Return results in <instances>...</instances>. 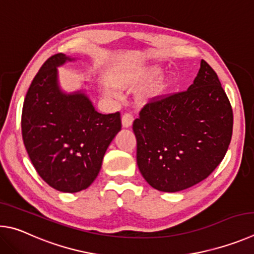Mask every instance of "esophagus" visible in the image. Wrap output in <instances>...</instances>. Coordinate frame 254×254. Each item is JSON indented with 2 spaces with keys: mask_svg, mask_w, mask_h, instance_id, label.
I'll return each mask as SVG.
<instances>
[{
  "mask_svg": "<svg viewBox=\"0 0 254 254\" xmlns=\"http://www.w3.org/2000/svg\"><path fill=\"white\" fill-rule=\"evenodd\" d=\"M132 122H134V117H132V115H130V114H124L123 115V117H122L123 127H125V128L130 127Z\"/></svg>",
  "mask_w": 254,
  "mask_h": 254,
  "instance_id": "obj_1",
  "label": "esophagus"
}]
</instances>
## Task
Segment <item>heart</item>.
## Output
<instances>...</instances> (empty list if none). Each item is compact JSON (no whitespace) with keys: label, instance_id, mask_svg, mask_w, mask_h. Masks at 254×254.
I'll return each mask as SVG.
<instances>
[{"label":"heart","instance_id":"1","mask_svg":"<svg viewBox=\"0 0 254 254\" xmlns=\"http://www.w3.org/2000/svg\"><path fill=\"white\" fill-rule=\"evenodd\" d=\"M162 73V68L158 65H150L144 69L140 72V80L143 82H150L154 79H156ZM171 86L170 79H163L158 81L152 89V97H162L167 91V89Z\"/></svg>","mask_w":254,"mask_h":254}]
</instances>
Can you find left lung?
Masks as SVG:
<instances>
[{
    "instance_id": "1",
    "label": "left lung",
    "mask_w": 254,
    "mask_h": 254,
    "mask_svg": "<svg viewBox=\"0 0 254 254\" xmlns=\"http://www.w3.org/2000/svg\"><path fill=\"white\" fill-rule=\"evenodd\" d=\"M132 130L146 182L162 192H179L205 180L224 158L233 111L216 72L202 60L188 90L153 98Z\"/></svg>"
}]
</instances>
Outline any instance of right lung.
I'll return each instance as SVG.
<instances>
[{
    "label": "right lung",
    "instance_id": "obj_1",
    "mask_svg": "<svg viewBox=\"0 0 254 254\" xmlns=\"http://www.w3.org/2000/svg\"><path fill=\"white\" fill-rule=\"evenodd\" d=\"M71 60L57 53L44 62L26 92L21 118L22 138L35 171L65 193L91 185L122 129L119 113L102 115L84 93L61 91L57 66Z\"/></svg>",
    "mask_w": 254,
    "mask_h": 254
}]
</instances>
